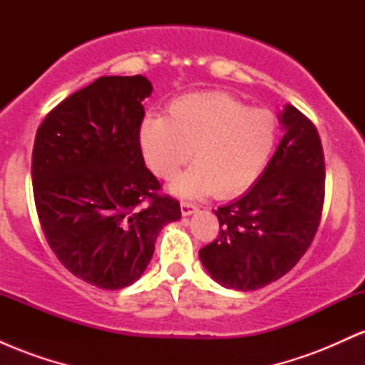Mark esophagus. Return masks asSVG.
I'll return each instance as SVG.
<instances>
[{
  "label": "esophagus",
  "mask_w": 365,
  "mask_h": 365,
  "mask_svg": "<svg viewBox=\"0 0 365 365\" xmlns=\"http://www.w3.org/2000/svg\"><path fill=\"white\" fill-rule=\"evenodd\" d=\"M180 209H182V216H190L197 211V206L192 202H187V200H182L180 202Z\"/></svg>",
  "instance_id": "1"
}]
</instances>
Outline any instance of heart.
<instances>
[{
    "mask_svg": "<svg viewBox=\"0 0 365 365\" xmlns=\"http://www.w3.org/2000/svg\"><path fill=\"white\" fill-rule=\"evenodd\" d=\"M278 120L225 92L182 96L168 115L148 116L139 130L142 156L158 178L173 180L190 156L195 165L173 185L175 194L235 197L252 188L269 163Z\"/></svg>",
    "mask_w": 365,
    "mask_h": 365,
    "instance_id": "b5f03b06",
    "label": "heart"
}]
</instances>
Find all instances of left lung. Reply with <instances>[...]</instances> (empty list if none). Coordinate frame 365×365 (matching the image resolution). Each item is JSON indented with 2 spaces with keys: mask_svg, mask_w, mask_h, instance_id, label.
<instances>
[{
  "mask_svg": "<svg viewBox=\"0 0 365 365\" xmlns=\"http://www.w3.org/2000/svg\"><path fill=\"white\" fill-rule=\"evenodd\" d=\"M283 137L266 170L240 199L217 207L220 237L199 250L225 288L252 292L276 282L311 245L324 202V154L307 116L287 104Z\"/></svg>",
  "mask_w": 365,
  "mask_h": 365,
  "instance_id": "left-lung-1",
  "label": "left lung"
}]
</instances>
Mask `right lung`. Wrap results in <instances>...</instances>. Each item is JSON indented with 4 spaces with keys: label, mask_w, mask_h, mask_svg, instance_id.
<instances>
[{
    "label": "right lung",
    "mask_w": 365,
    "mask_h": 365,
    "mask_svg": "<svg viewBox=\"0 0 365 365\" xmlns=\"http://www.w3.org/2000/svg\"><path fill=\"white\" fill-rule=\"evenodd\" d=\"M142 75L101 77L48 113L32 150V188L46 240L70 273L106 290L140 278L163 226L182 216L161 195L139 144Z\"/></svg>",
    "instance_id": "add662e5"
}]
</instances>
